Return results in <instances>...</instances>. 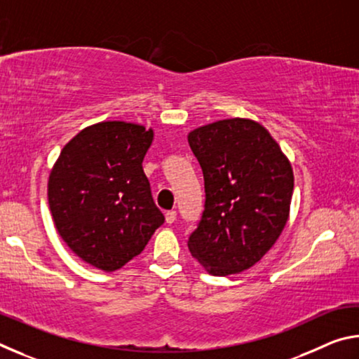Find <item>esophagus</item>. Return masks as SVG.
<instances>
[{"label": "esophagus", "mask_w": 359, "mask_h": 359, "mask_svg": "<svg viewBox=\"0 0 359 359\" xmlns=\"http://www.w3.org/2000/svg\"><path fill=\"white\" fill-rule=\"evenodd\" d=\"M165 217H166V222L169 224H172L175 220H177V212H175V210H168Z\"/></svg>", "instance_id": "1"}]
</instances>
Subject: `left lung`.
Returning a JSON list of instances; mask_svg holds the SVG:
<instances>
[{
    "instance_id": "obj_1",
    "label": "left lung",
    "mask_w": 359,
    "mask_h": 359,
    "mask_svg": "<svg viewBox=\"0 0 359 359\" xmlns=\"http://www.w3.org/2000/svg\"><path fill=\"white\" fill-rule=\"evenodd\" d=\"M204 175L205 203L188 250L212 276L248 269L287 224L293 169L264 126L218 120L188 135Z\"/></svg>"
}]
</instances>
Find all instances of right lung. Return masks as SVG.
I'll return each instance as SVG.
<instances>
[{
  "instance_id": "right-lung-1",
  "label": "right lung",
  "mask_w": 359,
  "mask_h": 359,
  "mask_svg": "<svg viewBox=\"0 0 359 359\" xmlns=\"http://www.w3.org/2000/svg\"><path fill=\"white\" fill-rule=\"evenodd\" d=\"M154 131L101 121L65 145L48 177L58 234L85 263L112 272L141 253L165 215L151 198L142 161Z\"/></svg>"
}]
</instances>
